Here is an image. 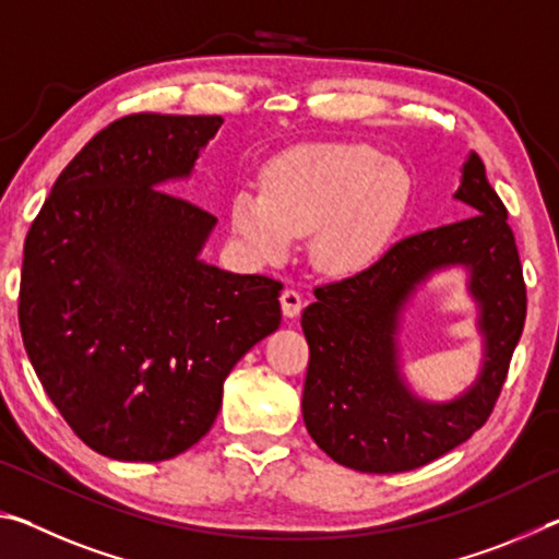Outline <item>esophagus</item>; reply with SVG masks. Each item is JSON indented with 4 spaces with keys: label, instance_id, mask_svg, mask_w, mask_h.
I'll list each match as a JSON object with an SVG mask.
<instances>
[{
    "label": "esophagus",
    "instance_id": "esophagus-1",
    "mask_svg": "<svg viewBox=\"0 0 559 559\" xmlns=\"http://www.w3.org/2000/svg\"><path fill=\"white\" fill-rule=\"evenodd\" d=\"M302 306H306V300H302L298 290L286 288L281 293V310H283V316H286V318H298Z\"/></svg>",
    "mask_w": 559,
    "mask_h": 559
}]
</instances>
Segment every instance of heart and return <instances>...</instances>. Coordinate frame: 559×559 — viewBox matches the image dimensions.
<instances>
[{
	"mask_svg": "<svg viewBox=\"0 0 559 559\" xmlns=\"http://www.w3.org/2000/svg\"><path fill=\"white\" fill-rule=\"evenodd\" d=\"M261 179L263 189L234 194L236 239L259 261H281L310 231V261L330 276L372 266L414 202L409 169L365 143L293 145L269 159Z\"/></svg>",
	"mask_w": 559,
	"mask_h": 559,
	"instance_id": "1",
	"label": "heart"
}]
</instances>
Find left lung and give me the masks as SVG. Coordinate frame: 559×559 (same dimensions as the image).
<instances>
[{
	"label": "left lung",
	"mask_w": 559,
	"mask_h": 559,
	"mask_svg": "<svg viewBox=\"0 0 559 559\" xmlns=\"http://www.w3.org/2000/svg\"><path fill=\"white\" fill-rule=\"evenodd\" d=\"M453 200L468 219L406 236L357 276L316 288L300 325L310 347L302 421L330 459L362 473H402L471 439L493 412L525 323V283L508 212L476 153ZM467 273L481 367L451 401L419 397L403 374L399 335L418 290L443 270Z\"/></svg>",
	"instance_id": "left-lung-1"
}]
</instances>
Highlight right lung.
Returning <instances> with one entry per match:
<instances>
[{
	"label": "right lung",
	"instance_id": "1",
	"mask_svg": "<svg viewBox=\"0 0 559 559\" xmlns=\"http://www.w3.org/2000/svg\"><path fill=\"white\" fill-rule=\"evenodd\" d=\"M222 122L116 120L66 165L26 236V355L69 427L108 459L194 447L234 365L281 325V283L206 263L216 216L163 192L194 175Z\"/></svg>",
	"mask_w": 559,
	"mask_h": 559
}]
</instances>
